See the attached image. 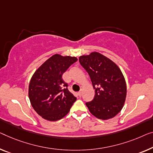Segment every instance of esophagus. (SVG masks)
<instances>
[{"label":"esophagus","instance_id":"34e87169","mask_svg":"<svg viewBox=\"0 0 153 153\" xmlns=\"http://www.w3.org/2000/svg\"><path fill=\"white\" fill-rule=\"evenodd\" d=\"M77 95H78L79 97H81V96H82V91H79V92L77 93Z\"/></svg>","mask_w":153,"mask_h":153}]
</instances>
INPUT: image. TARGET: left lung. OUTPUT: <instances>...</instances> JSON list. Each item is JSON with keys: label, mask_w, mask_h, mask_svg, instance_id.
<instances>
[{"label": "left lung", "mask_w": 153, "mask_h": 153, "mask_svg": "<svg viewBox=\"0 0 153 153\" xmlns=\"http://www.w3.org/2000/svg\"><path fill=\"white\" fill-rule=\"evenodd\" d=\"M79 62L89 75L95 97L86 105L100 120L111 119L120 112L126 97V84L120 68L97 52L82 56Z\"/></svg>", "instance_id": "obj_1"}]
</instances>
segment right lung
<instances>
[{
    "label": "right lung",
    "instance_id": "1",
    "mask_svg": "<svg viewBox=\"0 0 153 153\" xmlns=\"http://www.w3.org/2000/svg\"><path fill=\"white\" fill-rule=\"evenodd\" d=\"M77 60L76 57L55 54L33 75L29 85V97L34 110L44 119H62L76 101L62 76Z\"/></svg>",
    "mask_w": 153,
    "mask_h": 153
}]
</instances>
